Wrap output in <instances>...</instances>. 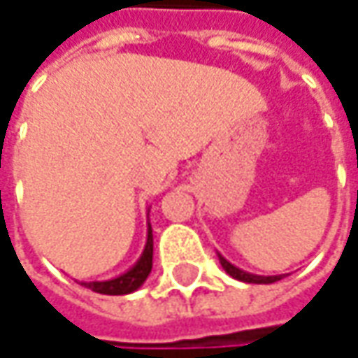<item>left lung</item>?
Returning a JSON list of instances; mask_svg holds the SVG:
<instances>
[{"label":"left lung","instance_id":"obj_1","mask_svg":"<svg viewBox=\"0 0 358 358\" xmlns=\"http://www.w3.org/2000/svg\"><path fill=\"white\" fill-rule=\"evenodd\" d=\"M219 262H221L222 269H224L231 278H235V280H239V282H245V284H273V282H280V280L284 278V275H255V273L243 271L237 265L227 262L221 253H219Z\"/></svg>","mask_w":358,"mask_h":358}]
</instances>
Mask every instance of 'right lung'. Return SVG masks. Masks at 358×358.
I'll list each match as a JSON object with an SVG mask.
<instances>
[{"label": "right lung", "mask_w": 358, "mask_h": 358, "mask_svg": "<svg viewBox=\"0 0 358 358\" xmlns=\"http://www.w3.org/2000/svg\"><path fill=\"white\" fill-rule=\"evenodd\" d=\"M152 259H154V235H152V224L148 222V241L145 247L139 255L134 267H129L125 273L105 280V282H80V285L93 289L96 294H105V296H125L139 289L143 282L148 280L150 271H152Z\"/></svg>", "instance_id": "1"}]
</instances>
